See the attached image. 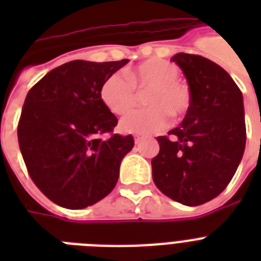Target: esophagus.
Instances as JSON below:
<instances>
[{
    "label": "esophagus",
    "mask_w": 261,
    "mask_h": 261,
    "mask_svg": "<svg viewBox=\"0 0 261 261\" xmlns=\"http://www.w3.org/2000/svg\"><path fill=\"white\" fill-rule=\"evenodd\" d=\"M135 143H137V145H138V143H141V141H142V137H135Z\"/></svg>",
    "instance_id": "1"
}]
</instances>
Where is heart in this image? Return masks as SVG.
<instances>
[{
  "instance_id": "b5f03b06",
  "label": "heart",
  "mask_w": 261,
  "mask_h": 261,
  "mask_svg": "<svg viewBox=\"0 0 261 261\" xmlns=\"http://www.w3.org/2000/svg\"><path fill=\"white\" fill-rule=\"evenodd\" d=\"M124 75L114 73L102 81L100 98L102 104L116 115L126 114L137 102V90H147V108L126 115L120 128L131 134H151L164 130L171 116L178 119L191 106V93L186 84L178 81L177 66L164 59L151 58L126 70Z\"/></svg>"
}]
</instances>
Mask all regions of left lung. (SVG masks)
Wrapping results in <instances>:
<instances>
[{"instance_id": "obj_1", "label": "left lung", "mask_w": 261, "mask_h": 261, "mask_svg": "<svg viewBox=\"0 0 261 261\" xmlns=\"http://www.w3.org/2000/svg\"><path fill=\"white\" fill-rule=\"evenodd\" d=\"M186 75L191 106L178 127L159 137L153 180L164 195L186 206L218 196L230 182L245 150L243 93L229 73L200 55L172 57Z\"/></svg>"}]
</instances>
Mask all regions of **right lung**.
I'll use <instances>...</instances> for the list:
<instances>
[{
	"label": "right lung",
	"instance_id": "1",
	"mask_svg": "<svg viewBox=\"0 0 261 261\" xmlns=\"http://www.w3.org/2000/svg\"><path fill=\"white\" fill-rule=\"evenodd\" d=\"M127 62L71 61L48 71L27 94L17 128L20 150L36 187L58 206H92L118 182L134 138H100L118 123L102 104L100 87Z\"/></svg>",
	"mask_w": 261,
	"mask_h": 261
}]
</instances>
